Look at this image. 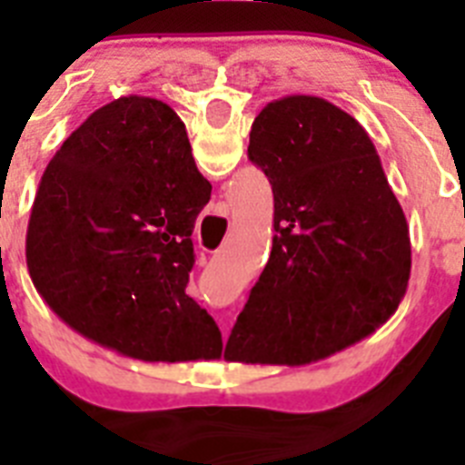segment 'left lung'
<instances>
[{
  "instance_id": "left-lung-1",
  "label": "left lung",
  "mask_w": 465,
  "mask_h": 465,
  "mask_svg": "<svg viewBox=\"0 0 465 465\" xmlns=\"http://www.w3.org/2000/svg\"><path fill=\"white\" fill-rule=\"evenodd\" d=\"M249 160L272 186V252L223 359L302 365L368 338L412 268L408 221L368 133L322 97L289 94L256 116Z\"/></svg>"
}]
</instances>
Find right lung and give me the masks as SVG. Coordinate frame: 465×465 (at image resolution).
Instances as JSON below:
<instances>
[{"mask_svg":"<svg viewBox=\"0 0 465 465\" xmlns=\"http://www.w3.org/2000/svg\"><path fill=\"white\" fill-rule=\"evenodd\" d=\"M209 195L165 102L102 106L41 176L25 249L36 291L74 331L133 359H219V326L186 295Z\"/></svg>","mask_w":465,"mask_h":465,"instance_id":"obj_1","label":"right lung"}]
</instances>
